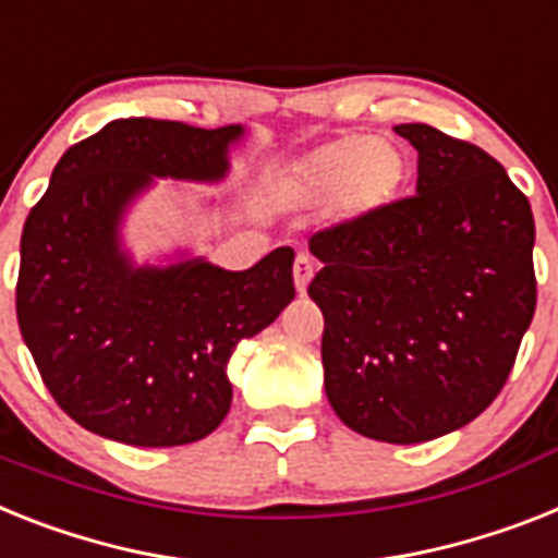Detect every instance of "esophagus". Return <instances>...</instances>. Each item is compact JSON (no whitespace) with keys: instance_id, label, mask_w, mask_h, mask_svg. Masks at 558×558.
Returning <instances> with one entry per match:
<instances>
[{"instance_id":"obj_1","label":"esophagus","mask_w":558,"mask_h":558,"mask_svg":"<svg viewBox=\"0 0 558 558\" xmlns=\"http://www.w3.org/2000/svg\"><path fill=\"white\" fill-rule=\"evenodd\" d=\"M294 287H298V292H306L308 280H312V275H315V264H312V257L306 255V252H301V255L294 257Z\"/></svg>"}]
</instances>
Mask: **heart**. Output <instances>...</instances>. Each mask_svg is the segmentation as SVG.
<instances>
[{
    "label": "heart",
    "mask_w": 558,
    "mask_h": 558,
    "mask_svg": "<svg viewBox=\"0 0 558 558\" xmlns=\"http://www.w3.org/2000/svg\"><path fill=\"white\" fill-rule=\"evenodd\" d=\"M409 178V156L391 138L343 135L269 172V195L287 209L329 207L340 223L386 213Z\"/></svg>",
    "instance_id": "b5f03b06"
}]
</instances>
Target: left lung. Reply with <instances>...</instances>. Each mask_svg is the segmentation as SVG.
Instances as JSON below:
<instances>
[{"mask_svg": "<svg viewBox=\"0 0 558 558\" xmlns=\"http://www.w3.org/2000/svg\"><path fill=\"white\" fill-rule=\"evenodd\" d=\"M416 195L312 235L323 264V386L368 439L414 446L462 428L502 391L536 308L531 204L502 163L428 124Z\"/></svg>", "mask_w": 558, "mask_h": 558, "instance_id": "8db88e82", "label": "left lung"}]
</instances>
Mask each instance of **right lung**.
<instances>
[{
  "instance_id": "add662e5",
  "label": "right lung",
  "mask_w": 558,
  "mask_h": 558,
  "mask_svg": "<svg viewBox=\"0 0 558 558\" xmlns=\"http://www.w3.org/2000/svg\"><path fill=\"white\" fill-rule=\"evenodd\" d=\"M241 124L119 119L59 158L22 229L16 317L41 380L82 428L124 446H186L232 402L227 363L294 301L289 246L252 269L204 257L138 266L124 215L156 178L215 184Z\"/></svg>"
}]
</instances>
